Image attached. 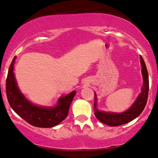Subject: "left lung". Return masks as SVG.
Returning a JSON list of instances; mask_svg holds the SVG:
<instances>
[{
    "instance_id": "left-lung-1",
    "label": "left lung",
    "mask_w": 158,
    "mask_h": 158,
    "mask_svg": "<svg viewBox=\"0 0 158 158\" xmlns=\"http://www.w3.org/2000/svg\"><path fill=\"white\" fill-rule=\"evenodd\" d=\"M140 63L142 66V74H143V85L141 93L130 108L125 112L122 113L106 112L99 111L97 108V95L94 93V115L101 123L107 124L109 126L116 127L126 124L132 121L143 112L148 101L149 92V77L145 61L140 56Z\"/></svg>"
}]
</instances>
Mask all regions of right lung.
<instances>
[{
  "instance_id": "right-lung-1",
  "label": "right lung",
  "mask_w": 158,
  "mask_h": 158,
  "mask_svg": "<svg viewBox=\"0 0 158 158\" xmlns=\"http://www.w3.org/2000/svg\"><path fill=\"white\" fill-rule=\"evenodd\" d=\"M14 56L8 69L6 79V95L10 107L21 118L37 127H52L61 123L67 117L70 104L76 94V91L60 97L55 106H40L30 102L18 87L13 73Z\"/></svg>"
}]
</instances>
